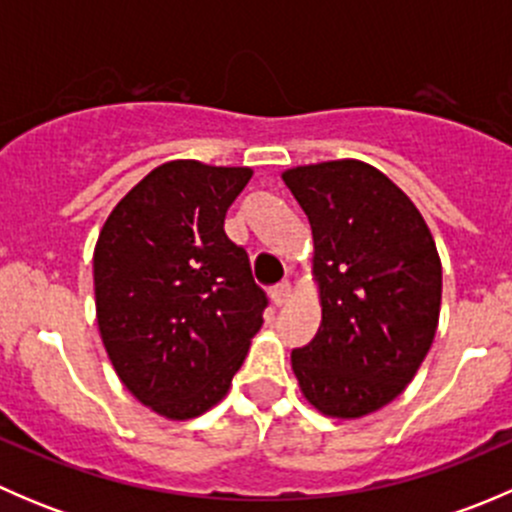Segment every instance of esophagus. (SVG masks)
Wrapping results in <instances>:
<instances>
[{"label": "esophagus", "mask_w": 512, "mask_h": 512, "mask_svg": "<svg viewBox=\"0 0 512 512\" xmlns=\"http://www.w3.org/2000/svg\"><path fill=\"white\" fill-rule=\"evenodd\" d=\"M289 299H292V285H289V282H280V285L272 287V302H275L277 307H285Z\"/></svg>", "instance_id": "obj_1"}]
</instances>
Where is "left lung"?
I'll use <instances>...</instances> for the list:
<instances>
[{
	"label": "left lung",
	"mask_w": 512,
	"mask_h": 512,
	"mask_svg": "<svg viewBox=\"0 0 512 512\" xmlns=\"http://www.w3.org/2000/svg\"><path fill=\"white\" fill-rule=\"evenodd\" d=\"M282 180L307 213L322 324L292 352L304 399L332 418L394 401L426 359L441 312V257L409 195L361 160L297 165Z\"/></svg>",
	"instance_id": "left-lung-1"
}]
</instances>
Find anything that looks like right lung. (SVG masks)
I'll use <instances>...</instances> for the list:
<instances>
[{"instance_id":"obj_1","label":"right lung","mask_w":512,"mask_h":512,"mask_svg":"<svg viewBox=\"0 0 512 512\" xmlns=\"http://www.w3.org/2000/svg\"><path fill=\"white\" fill-rule=\"evenodd\" d=\"M252 168L170 160L111 210L94 250L96 319L118 379L185 421L230 389L262 327L265 289L225 235Z\"/></svg>"}]
</instances>
